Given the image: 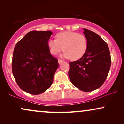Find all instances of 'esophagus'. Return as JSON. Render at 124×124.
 Here are the masks:
<instances>
[{
	"mask_svg": "<svg viewBox=\"0 0 124 124\" xmlns=\"http://www.w3.org/2000/svg\"><path fill=\"white\" fill-rule=\"evenodd\" d=\"M64 62V61L62 60V59H58V62H59V64L62 63V62Z\"/></svg>",
	"mask_w": 124,
	"mask_h": 124,
	"instance_id": "34e87169",
	"label": "esophagus"
}]
</instances>
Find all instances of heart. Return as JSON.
<instances>
[{"label":"heart","mask_w":124,"mask_h":124,"mask_svg":"<svg viewBox=\"0 0 124 124\" xmlns=\"http://www.w3.org/2000/svg\"><path fill=\"white\" fill-rule=\"evenodd\" d=\"M48 46L52 55H57L64 49V56L75 61L84 56L88 44L85 35L77 32L63 31L56 35V39L49 40Z\"/></svg>","instance_id":"heart-1"}]
</instances>
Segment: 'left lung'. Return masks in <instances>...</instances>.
Segmentation results:
<instances>
[{
	"label": "left lung",
	"mask_w": 124,
	"mask_h": 124,
	"mask_svg": "<svg viewBox=\"0 0 124 124\" xmlns=\"http://www.w3.org/2000/svg\"><path fill=\"white\" fill-rule=\"evenodd\" d=\"M87 40V50L84 56L69 62V77L74 86L89 92L99 88L109 73L111 58L107 44L99 35L84 29Z\"/></svg>",
	"instance_id": "left-lung-1"
}]
</instances>
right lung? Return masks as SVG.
Segmentation results:
<instances>
[{
  "instance_id": "1",
  "label": "right lung",
  "mask_w": 124,
  "mask_h": 124,
  "mask_svg": "<svg viewBox=\"0 0 124 124\" xmlns=\"http://www.w3.org/2000/svg\"><path fill=\"white\" fill-rule=\"evenodd\" d=\"M51 31L33 30L18 41L13 51V75L21 89L33 95L45 92L51 86L59 67L50 54L48 42Z\"/></svg>"
}]
</instances>
